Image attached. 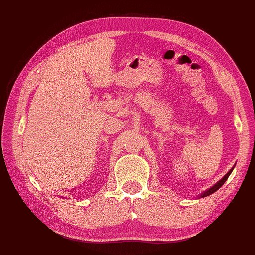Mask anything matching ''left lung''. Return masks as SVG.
<instances>
[{"label": "left lung", "mask_w": 255, "mask_h": 255, "mask_svg": "<svg viewBox=\"0 0 255 255\" xmlns=\"http://www.w3.org/2000/svg\"><path fill=\"white\" fill-rule=\"evenodd\" d=\"M233 169H234V167H233V168H232V169H230V170H229V172H228V173H227V174H226V175H224V176H223V178H222V179H221V180L217 182V184H215V185H214V186H212V187H210V188H209V190H206V191H205V192H203L202 194H200V196H199V197H200V198H203V197H208V196H210V194H212V193H215V192H216V191L218 190V188H221V187H222V186H223V184H224V182H226V181H227V179H228V178H229V175H230V174H232Z\"/></svg>", "instance_id": "left-lung-1"}]
</instances>
